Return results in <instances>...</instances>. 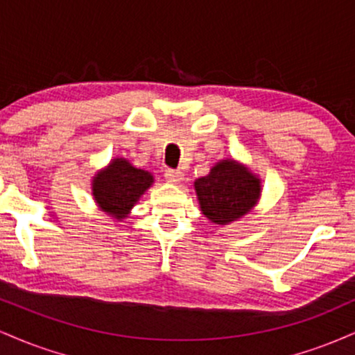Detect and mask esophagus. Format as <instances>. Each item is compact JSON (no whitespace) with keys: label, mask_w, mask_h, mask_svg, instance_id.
I'll return each instance as SVG.
<instances>
[{"label":"esophagus","mask_w":355,"mask_h":355,"mask_svg":"<svg viewBox=\"0 0 355 355\" xmlns=\"http://www.w3.org/2000/svg\"><path fill=\"white\" fill-rule=\"evenodd\" d=\"M165 178L168 183H180L183 180V173L180 170H166Z\"/></svg>","instance_id":"esophagus-1"}]
</instances>
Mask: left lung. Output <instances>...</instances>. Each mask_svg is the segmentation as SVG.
Listing matches in <instances>:
<instances>
[{
  "instance_id": "obj_1",
  "label": "left lung",
  "mask_w": 355,
  "mask_h": 355,
  "mask_svg": "<svg viewBox=\"0 0 355 355\" xmlns=\"http://www.w3.org/2000/svg\"><path fill=\"white\" fill-rule=\"evenodd\" d=\"M202 214L214 225H229L250 214L262 197V180L247 165L223 158L193 182Z\"/></svg>"
}]
</instances>
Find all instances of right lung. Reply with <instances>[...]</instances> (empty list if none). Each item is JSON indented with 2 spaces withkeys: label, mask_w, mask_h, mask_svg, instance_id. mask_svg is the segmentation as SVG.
Returning <instances> with one entry per match:
<instances>
[{
  "label": "right lung",
  "mask_w": 355,
  "mask_h": 355,
  "mask_svg": "<svg viewBox=\"0 0 355 355\" xmlns=\"http://www.w3.org/2000/svg\"><path fill=\"white\" fill-rule=\"evenodd\" d=\"M153 182L152 173L137 168L126 158H112L92 178L93 200L103 214L121 222L132 214L133 207Z\"/></svg>",
  "instance_id": "right-lung-1"
}]
</instances>
